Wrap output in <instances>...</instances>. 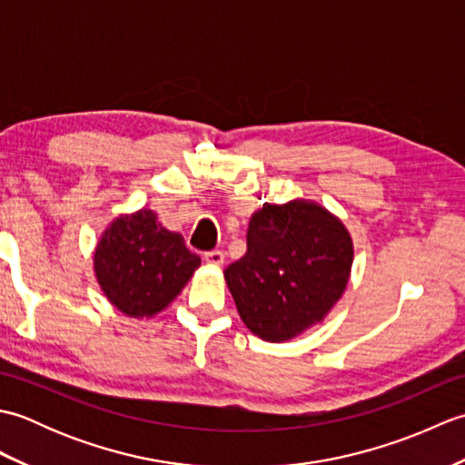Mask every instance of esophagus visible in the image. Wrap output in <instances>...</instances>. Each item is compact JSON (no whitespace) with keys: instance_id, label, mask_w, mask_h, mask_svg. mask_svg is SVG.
I'll use <instances>...</instances> for the list:
<instances>
[{"instance_id":"1","label":"esophagus","mask_w":465,"mask_h":465,"mask_svg":"<svg viewBox=\"0 0 465 465\" xmlns=\"http://www.w3.org/2000/svg\"><path fill=\"white\" fill-rule=\"evenodd\" d=\"M203 260H205V263H210V265H223L225 253H223V252H220V250L205 252V253H203Z\"/></svg>"}]
</instances>
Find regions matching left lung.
Listing matches in <instances>:
<instances>
[{"instance_id": "left-lung-1", "label": "left lung", "mask_w": 465, "mask_h": 465, "mask_svg": "<svg viewBox=\"0 0 465 465\" xmlns=\"http://www.w3.org/2000/svg\"><path fill=\"white\" fill-rule=\"evenodd\" d=\"M353 243L322 205L265 203L248 227V252L227 265L240 318L265 341H285L325 318L348 285Z\"/></svg>"}]
</instances>
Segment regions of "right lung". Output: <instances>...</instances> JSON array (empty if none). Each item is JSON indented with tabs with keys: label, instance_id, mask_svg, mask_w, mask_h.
Wrapping results in <instances>:
<instances>
[{
	"label": "right lung",
	"instance_id": "right-lung-1",
	"mask_svg": "<svg viewBox=\"0 0 465 465\" xmlns=\"http://www.w3.org/2000/svg\"><path fill=\"white\" fill-rule=\"evenodd\" d=\"M180 233L165 230L152 210L122 215L95 248L104 293L130 318H150L175 300L200 265Z\"/></svg>",
	"mask_w": 465,
	"mask_h": 465
}]
</instances>
